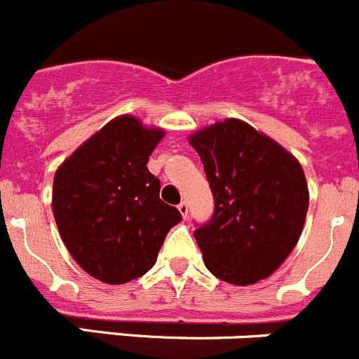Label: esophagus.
I'll return each mask as SVG.
<instances>
[{
    "instance_id": "esophagus-1",
    "label": "esophagus",
    "mask_w": 359,
    "mask_h": 359,
    "mask_svg": "<svg viewBox=\"0 0 359 359\" xmlns=\"http://www.w3.org/2000/svg\"><path fill=\"white\" fill-rule=\"evenodd\" d=\"M177 210H180V213H182L183 219H187V215H189V203L182 201L180 205H177Z\"/></svg>"
}]
</instances>
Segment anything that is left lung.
Wrapping results in <instances>:
<instances>
[{
	"label": "left lung",
	"instance_id": "1",
	"mask_svg": "<svg viewBox=\"0 0 359 359\" xmlns=\"http://www.w3.org/2000/svg\"><path fill=\"white\" fill-rule=\"evenodd\" d=\"M215 199L194 231L215 278L245 287L279 269L297 244L310 192L292 153L248 123L226 119L190 135Z\"/></svg>",
	"mask_w": 359,
	"mask_h": 359
}]
</instances>
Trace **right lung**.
I'll return each mask as SVG.
<instances>
[{
    "label": "right lung",
    "mask_w": 359,
    "mask_h": 359,
    "mask_svg": "<svg viewBox=\"0 0 359 359\" xmlns=\"http://www.w3.org/2000/svg\"><path fill=\"white\" fill-rule=\"evenodd\" d=\"M165 131L121 115L85 140L53 180L65 248L92 278L123 285L146 274L182 213L160 199L147 160Z\"/></svg>",
    "instance_id": "add662e5"
}]
</instances>
